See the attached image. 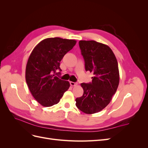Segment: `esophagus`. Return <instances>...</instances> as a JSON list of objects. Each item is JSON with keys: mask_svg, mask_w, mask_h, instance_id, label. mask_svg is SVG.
Masks as SVG:
<instances>
[{"mask_svg": "<svg viewBox=\"0 0 148 148\" xmlns=\"http://www.w3.org/2000/svg\"><path fill=\"white\" fill-rule=\"evenodd\" d=\"M70 84L71 86H77V83H75V82H70Z\"/></svg>", "mask_w": 148, "mask_h": 148, "instance_id": "1", "label": "esophagus"}]
</instances>
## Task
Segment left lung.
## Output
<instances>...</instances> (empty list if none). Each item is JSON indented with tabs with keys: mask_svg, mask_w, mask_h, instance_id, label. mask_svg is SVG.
I'll use <instances>...</instances> for the list:
<instances>
[{
	"mask_svg": "<svg viewBox=\"0 0 148 148\" xmlns=\"http://www.w3.org/2000/svg\"><path fill=\"white\" fill-rule=\"evenodd\" d=\"M79 46L85 70L94 75L92 82L83 83V95L76 99V106L83 112L92 114L108 105L119 84L118 62L112 49L95 41H79Z\"/></svg>",
	"mask_w": 148,
	"mask_h": 148,
	"instance_id": "obj_1",
	"label": "left lung"
}]
</instances>
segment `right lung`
Returning <instances> with one entry per match:
<instances>
[{"instance_id":"obj_1","label":"right lung","mask_w":148,"mask_h":148,"mask_svg":"<svg viewBox=\"0 0 148 148\" xmlns=\"http://www.w3.org/2000/svg\"><path fill=\"white\" fill-rule=\"evenodd\" d=\"M77 41L60 38H47L37 44L29 57L25 78L34 99L44 107L57 104L68 90L70 83L56 77L60 61ZM60 73V72H59Z\"/></svg>"}]
</instances>
